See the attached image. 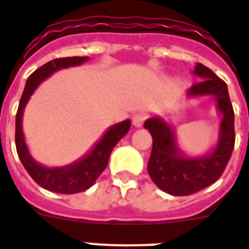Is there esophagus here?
Returning a JSON list of instances; mask_svg holds the SVG:
<instances>
[{"mask_svg":"<svg viewBox=\"0 0 249 249\" xmlns=\"http://www.w3.org/2000/svg\"><path fill=\"white\" fill-rule=\"evenodd\" d=\"M145 120H146V115H145V113H136V115H133V117H132V123H133L134 126L140 128V126H142Z\"/></svg>","mask_w":249,"mask_h":249,"instance_id":"34e87169","label":"esophagus"}]
</instances>
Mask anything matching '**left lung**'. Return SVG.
I'll return each instance as SVG.
<instances>
[{
    "label": "left lung",
    "mask_w": 249,
    "mask_h": 249,
    "mask_svg": "<svg viewBox=\"0 0 249 249\" xmlns=\"http://www.w3.org/2000/svg\"><path fill=\"white\" fill-rule=\"evenodd\" d=\"M193 73L200 82L187 89L186 97L211 96L222 115L216 145L204 156L190 157L179 149L176 130L166 120L156 116L143 124L153 139L152 154L148 162L149 176L162 191L178 196L194 194L219 179L235 145V116L227 84L202 63L195 64Z\"/></svg>",
    "instance_id": "obj_1"
}]
</instances>
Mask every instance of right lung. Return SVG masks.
<instances>
[{
    "instance_id": "1",
    "label": "right lung",
    "mask_w": 249,
    "mask_h": 249,
    "mask_svg": "<svg viewBox=\"0 0 249 249\" xmlns=\"http://www.w3.org/2000/svg\"><path fill=\"white\" fill-rule=\"evenodd\" d=\"M89 60L88 56H72V58H59L50 60L49 63L43 64L36 71L31 73L27 79L26 86L22 93L19 106L16 116V146L18 157L22 165L30 174V177L39 186L46 190L59 193V194H76L88 190L104 169L108 165L109 156L116 143L129 132L130 120H124L121 123L112 125L106 130L99 141L89 152L83 156L80 160L64 166L49 167L36 162L31 157L27 148L25 134L22 129V119L26 104L30 100L31 95L36 92L42 82L49 79L51 75L59 70L68 67H76Z\"/></svg>"
}]
</instances>
